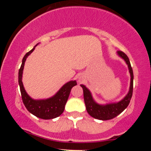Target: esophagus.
Instances as JSON below:
<instances>
[{"mask_svg":"<svg viewBox=\"0 0 151 151\" xmlns=\"http://www.w3.org/2000/svg\"><path fill=\"white\" fill-rule=\"evenodd\" d=\"M83 81V78L82 77H79V81L80 82V81Z\"/></svg>","mask_w":151,"mask_h":151,"instance_id":"34e87169","label":"esophagus"}]
</instances>
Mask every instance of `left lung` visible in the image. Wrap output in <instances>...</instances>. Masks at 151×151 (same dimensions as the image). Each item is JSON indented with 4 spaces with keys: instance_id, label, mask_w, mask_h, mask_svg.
<instances>
[{
    "instance_id": "left-lung-1",
    "label": "left lung",
    "mask_w": 151,
    "mask_h": 151,
    "mask_svg": "<svg viewBox=\"0 0 151 151\" xmlns=\"http://www.w3.org/2000/svg\"><path fill=\"white\" fill-rule=\"evenodd\" d=\"M118 56L122 58L128 66L129 71L131 76V82L129 92L124 96L121 101L114 103L106 104H100L93 99L92 94L89 89L84 84H81L84 92V99L86 105V109L88 114L91 116L99 120L106 121L114 119L121 112L124 111L129 106L131 99L132 97L133 93V73L132 67L130 63L129 59L125 53L121 51L117 52Z\"/></svg>"
}]
</instances>
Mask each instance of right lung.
<instances>
[{"label":"right lung","instance_id":"obj_1","mask_svg":"<svg viewBox=\"0 0 151 151\" xmlns=\"http://www.w3.org/2000/svg\"><path fill=\"white\" fill-rule=\"evenodd\" d=\"M39 43H37L30 51L26 53L24 58H22L21 67L18 72V83L22 101L27 111L40 119L48 120L60 116L63 113L65 104L70 96L71 89L77 84L76 80L68 81L64 84L54 96L45 99H34L27 94L22 81L24 65L26 59L34 51L35 47Z\"/></svg>","mask_w":151,"mask_h":151}]
</instances>
